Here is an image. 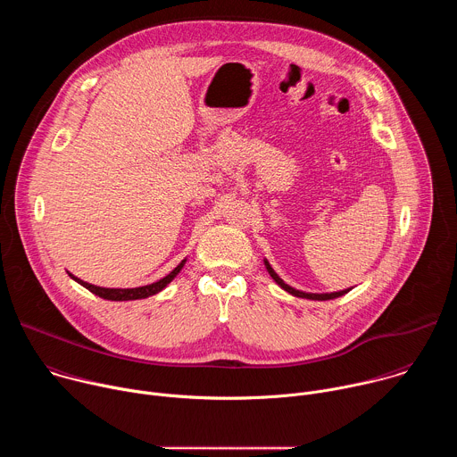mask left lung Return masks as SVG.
I'll return each instance as SVG.
<instances>
[{
	"mask_svg": "<svg viewBox=\"0 0 457 457\" xmlns=\"http://www.w3.org/2000/svg\"><path fill=\"white\" fill-rule=\"evenodd\" d=\"M264 264H266V270H268V273L271 275V278L284 289V291H287L289 295H293V296H298V298H309V300H333V298H338V296H344L345 293H349L351 289H344V291H337V293H303V291H298V289H295V287H291V286H287L277 273H275V270L271 268V264L268 262V260L264 258Z\"/></svg>",
	"mask_w": 457,
	"mask_h": 457,
	"instance_id": "obj_1",
	"label": "left lung"
}]
</instances>
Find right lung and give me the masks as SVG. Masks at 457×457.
Masks as SVG:
<instances>
[{
    "mask_svg": "<svg viewBox=\"0 0 457 457\" xmlns=\"http://www.w3.org/2000/svg\"><path fill=\"white\" fill-rule=\"evenodd\" d=\"M186 264V258L182 260V262L170 273L166 275L164 278L154 282V284H148V286H143V287H132V289H110V287H99V286H94V284H88V282H83L81 278L71 275L78 284H81L83 287H87L90 293L104 298V300H112V302H126V300H141V298H148L152 295H157L159 291H162L182 270V266Z\"/></svg>",
    "mask_w": 457,
    "mask_h": 457,
    "instance_id": "add662e5",
    "label": "right lung"
}]
</instances>
